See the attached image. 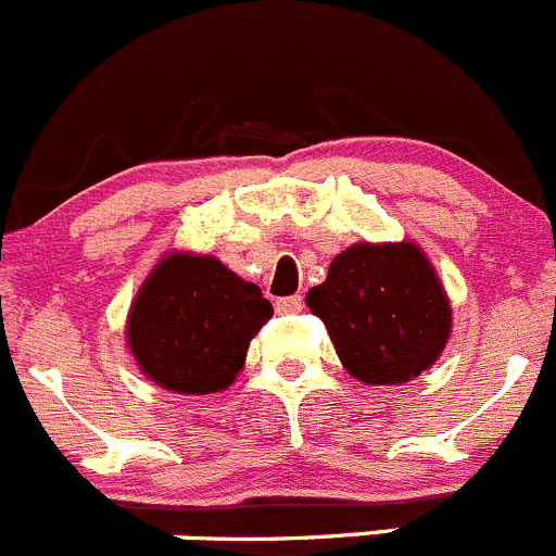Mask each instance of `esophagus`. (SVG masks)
<instances>
[{"label": "esophagus", "mask_w": 556, "mask_h": 556, "mask_svg": "<svg viewBox=\"0 0 556 556\" xmlns=\"http://www.w3.org/2000/svg\"><path fill=\"white\" fill-rule=\"evenodd\" d=\"M304 309V299L302 295H285L277 302V313L282 315H293V313H302Z\"/></svg>", "instance_id": "1"}]
</instances>
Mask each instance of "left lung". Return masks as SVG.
Masks as SVG:
<instances>
[{"label": "left lung", "mask_w": 556, "mask_h": 556, "mask_svg": "<svg viewBox=\"0 0 556 556\" xmlns=\"http://www.w3.org/2000/svg\"><path fill=\"white\" fill-rule=\"evenodd\" d=\"M345 370L365 383H403L428 370L450 337V302L419 247L356 243L307 293Z\"/></svg>", "instance_id": "1"}]
</instances>
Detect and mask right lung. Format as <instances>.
I'll return each instance as SVG.
<instances>
[{
    "instance_id": "add662e5",
    "label": "right lung",
    "mask_w": 556,
    "mask_h": 556,
    "mask_svg": "<svg viewBox=\"0 0 556 556\" xmlns=\"http://www.w3.org/2000/svg\"><path fill=\"white\" fill-rule=\"evenodd\" d=\"M271 315L261 288L216 257L169 254L131 304L128 345L159 387L207 395L238 376L249 340Z\"/></svg>"
}]
</instances>
